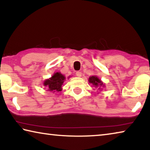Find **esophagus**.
<instances>
[{"instance_id": "esophagus-1", "label": "esophagus", "mask_w": 150, "mask_h": 150, "mask_svg": "<svg viewBox=\"0 0 150 150\" xmlns=\"http://www.w3.org/2000/svg\"><path fill=\"white\" fill-rule=\"evenodd\" d=\"M76 75H77V77H81V75H82V73H81V72H80V71H77L76 72Z\"/></svg>"}]
</instances>
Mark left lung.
<instances>
[{"instance_id":"1","label":"left lung","mask_w":150,"mask_h":150,"mask_svg":"<svg viewBox=\"0 0 150 150\" xmlns=\"http://www.w3.org/2000/svg\"><path fill=\"white\" fill-rule=\"evenodd\" d=\"M88 82L91 83L93 86H95V87H101L102 85L104 86L103 83L99 79L96 77V76H92V77H90L88 78ZM99 88H98V89H99Z\"/></svg>"}]
</instances>
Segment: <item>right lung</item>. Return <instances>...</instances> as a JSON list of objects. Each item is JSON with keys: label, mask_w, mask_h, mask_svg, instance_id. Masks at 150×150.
<instances>
[{"label": "right lung", "mask_w": 150, "mask_h": 150, "mask_svg": "<svg viewBox=\"0 0 150 150\" xmlns=\"http://www.w3.org/2000/svg\"><path fill=\"white\" fill-rule=\"evenodd\" d=\"M65 77L61 73H55L51 78L46 79L44 83V85L48 88V91L53 92H59L62 90V87L64 82Z\"/></svg>", "instance_id": "add662e5"}]
</instances>
